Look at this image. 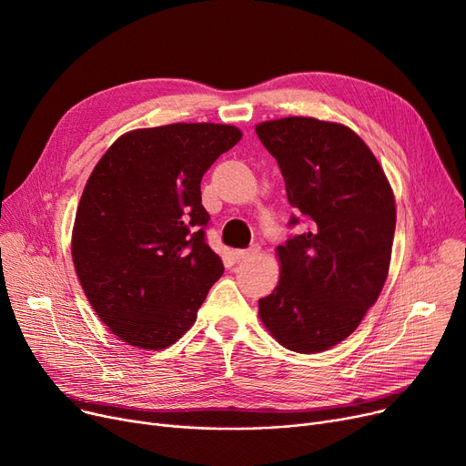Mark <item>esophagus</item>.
Returning <instances> with one entry per match:
<instances>
[{"mask_svg": "<svg viewBox=\"0 0 466 466\" xmlns=\"http://www.w3.org/2000/svg\"><path fill=\"white\" fill-rule=\"evenodd\" d=\"M258 251H260L258 243H253V246H251V248H248V249H238V251H236V258H238V260L253 258V257H257V255H258Z\"/></svg>", "mask_w": 466, "mask_h": 466, "instance_id": "34e87169", "label": "esophagus"}]
</instances>
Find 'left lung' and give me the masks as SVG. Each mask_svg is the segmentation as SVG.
<instances>
[{
    "instance_id": "left-lung-1",
    "label": "left lung",
    "mask_w": 466,
    "mask_h": 466,
    "mask_svg": "<svg viewBox=\"0 0 466 466\" xmlns=\"http://www.w3.org/2000/svg\"><path fill=\"white\" fill-rule=\"evenodd\" d=\"M257 136L281 169L289 227L281 278L258 315L290 351L319 353L346 339L378 300L389 272L397 209L366 143L348 127L308 116L262 122Z\"/></svg>"
}]
</instances>
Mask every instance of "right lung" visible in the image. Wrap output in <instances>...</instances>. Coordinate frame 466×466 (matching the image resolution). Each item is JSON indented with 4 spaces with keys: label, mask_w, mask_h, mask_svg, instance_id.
Here are the masks:
<instances>
[{
    "label": "right lung",
    "mask_w": 466,
    "mask_h": 466,
    "mask_svg": "<svg viewBox=\"0 0 466 466\" xmlns=\"http://www.w3.org/2000/svg\"><path fill=\"white\" fill-rule=\"evenodd\" d=\"M239 137L228 125L177 122L120 136L96 164L71 255L90 306L127 344H174L223 276L200 181Z\"/></svg>",
    "instance_id": "add662e5"
}]
</instances>
